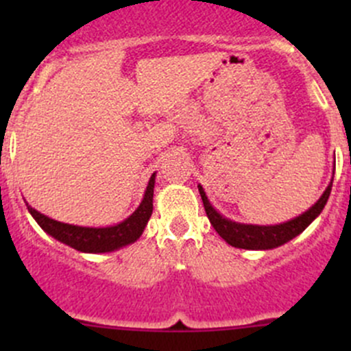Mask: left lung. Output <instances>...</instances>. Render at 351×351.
<instances>
[{"instance_id":"8db88e82","label":"left lung","mask_w":351,"mask_h":351,"mask_svg":"<svg viewBox=\"0 0 351 351\" xmlns=\"http://www.w3.org/2000/svg\"><path fill=\"white\" fill-rule=\"evenodd\" d=\"M331 186L332 180L328 185V189L324 190V193L321 195L319 200H317L309 210H306L304 214H300L299 217L292 219V221H287L284 224L277 226H254L229 221V219L222 217V215L212 207V204L208 202L202 185H198V192H200L205 214H207L208 221H210V224L214 226L217 234L221 236L226 243L231 244V246L234 247H241V250H274V247L282 246V244L289 243L290 239L299 236L300 232H302L304 229L323 212L324 205H326L329 198V193H331Z\"/></svg>"}]
</instances>
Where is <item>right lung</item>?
Wrapping results in <instances>:
<instances>
[{"label":"right lung","instance_id":"1","mask_svg":"<svg viewBox=\"0 0 351 351\" xmlns=\"http://www.w3.org/2000/svg\"><path fill=\"white\" fill-rule=\"evenodd\" d=\"M154 178L156 173H153V176L149 178L146 193L136 212L120 224L108 226V228H83V226L64 224V222L54 221V219L40 214L28 204L27 208L32 217L37 221V224L58 241L64 243L81 253H108V251H115L127 244H132L141 238L151 214H153Z\"/></svg>","mask_w":351,"mask_h":351}]
</instances>
